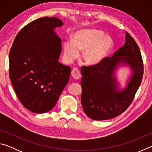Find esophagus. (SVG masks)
I'll return each mask as SVG.
<instances>
[{"label": "esophagus", "mask_w": 152, "mask_h": 152, "mask_svg": "<svg viewBox=\"0 0 152 152\" xmlns=\"http://www.w3.org/2000/svg\"><path fill=\"white\" fill-rule=\"evenodd\" d=\"M72 77L76 80H78L81 77V74L80 72L79 69L77 68H73V70H72Z\"/></svg>", "instance_id": "34e87169"}]
</instances>
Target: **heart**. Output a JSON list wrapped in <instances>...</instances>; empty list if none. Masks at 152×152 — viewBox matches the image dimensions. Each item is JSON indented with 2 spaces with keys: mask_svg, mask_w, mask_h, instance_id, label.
<instances>
[{
  "mask_svg": "<svg viewBox=\"0 0 152 152\" xmlns=\"http://www.w3.org/2000/svg\"><path fill=\"white\" fill-rule=\"evenodd\" d=\"M114 43L109 36L96 29H81L72 35L71 41L64 43V53L67 61L71 62L84 51L83 58L86 64L99 63L113 48Z\"/></svg>",
  "mask_w": 152,
  "mask_h": 152,
  "instance_id": "1",
  "label": "heart"
}]
</instances>
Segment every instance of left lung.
Returning <instances> with one entry per match:
<instances>
[{"label":"left lung","mask_w":152,"mask_h":152,"mask_svg":"<svg viewBox=\"0 0 152 152\" xmlns=\"http://www.w3.org/2000/svg\"><path fill=\"white\" fill-rule=\"evenodd\" d=\"M125 43L112 57L95 65L81 67V103L89 118L96 121L113 119L132 104L143 75L142 57L137 43L125 33ZM121 63L129 65L133 74L126 88L119 91L113 74Z\"/></svg>","instance_id":"1"}]
</instances>
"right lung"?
<instances>
[{
    "label": "right lung",
    "instance_id": "add662e5",
    "mask_svg": "<svg viewBox=\"0 0 152 152\" xmlns=\"http://www.w3.org/2000/svg\"><path fill=\"white\" fill-rule=\"evenodd\" d=\"M56 17L37 19L22 28L9 52V78L18 99L30 111L48 112L55 107L70 79V66L58 61L60 38Z\"/></svg>",
    "mask_w": 152,
    "mask_h": 152
}]
</instances>
